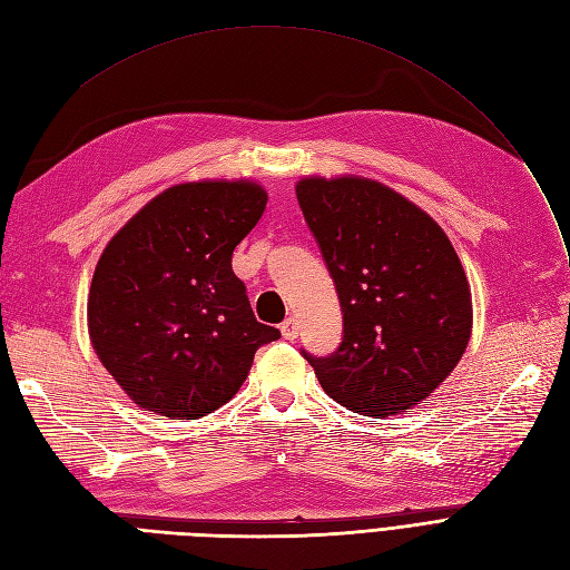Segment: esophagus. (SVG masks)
Returning <instances> with one entry per match:
<instances>
[{
    "label": "esophagus",
    "mask_w": 570,
    "mask_h": 570,
    "mask_svg": "<svg viewBox=\"0 0 570 570\" xmlns=\"http://www.w3.org/2000/svg\"><path fill=\"white\" fill-rule=\"evenodd\" d=\"M281 332L285 340H297L299 337V323L294 318H287L283 325H281Z\"/></svg>",
    "instance_id": "obj_1"
}]
</instances>
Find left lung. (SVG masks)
<instances>
[{
	"label": "left lung",
	"mask_w": 570,
	"mask_h": 570,
	"mask_svg": "<svg viewBox=\"0 0 570 570\" xmlns=\"http://www.w3.org/2000/svg\"><path fill=\"white\" fill-rule=\"evenodd\" d=\"M294 190L344 313L342 346L304 356L346 410L403 415L445 382L472 337L458 252L422 207L367 176H304Z\"/></svg>",
	"instance_id": "obj_1"
}]
</instances>
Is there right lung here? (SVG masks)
Wrapping results in <instances>:
<instances>
[{"label": "right lung", "mask_w": 570, "mask_h": 570, "mask_svg": "<svg viewBox=\"0 0 570 570\" xmlns=\"http://www.w3.org/2000/svg\"><path fill=\"white\" fill-rule=\"evenodd\" d=\"M266 200L249 179L176 184L136 212L98 259L87 299L91 346L153 415H209L238 394L257 348L281 337L254 318L230 268Z\"/></svg>", "instance_id": "1"}]
</instances>
